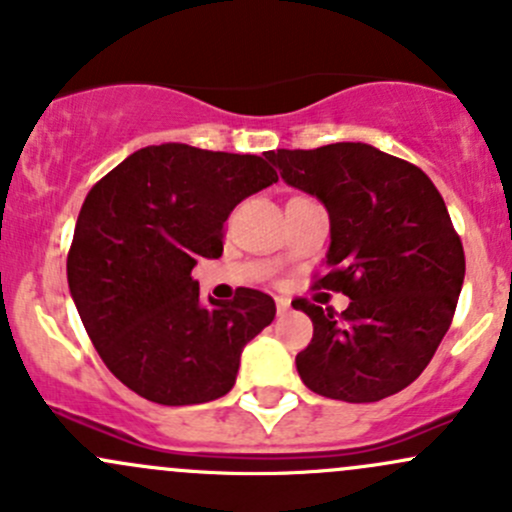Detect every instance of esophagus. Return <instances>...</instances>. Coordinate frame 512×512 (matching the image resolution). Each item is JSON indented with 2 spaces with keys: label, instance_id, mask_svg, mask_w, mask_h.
<instances>
[{
  "label": "esophagus",
  "instance_id": "34e87169",
  "mask_svg": "<svg viewBox=\"0 0 512 512\" xmlns=\"http://www.w3.org/2000/svg\"><path fill=\"white\" fill-rule=\"evenodd\" d=\"M275 302H277V314H280V317H285L289 309H292L289 307V299H285V297H277Z\"/></svg>",
  "mask_w": 512,
  "mask_h": 512
}]
</instances>
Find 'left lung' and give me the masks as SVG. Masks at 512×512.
Wrapping results in <instances>:
<instances>
[{
    "mask_svg": "<svg viewBox=\"0 0 512 512\" xmlns=\"http://www.w3.org/2000/svg\"><path fill=\"white\" fill-rule=\"evenodd\" d=\"M292 188L329 213L327 275L314 287L347 294L342 314L294 299L314 324L297 354L304 386L369 404L421 376L451 327L466 255L426 173L366 143L267 151Z\"/></svg>",
    "mask_w": 512,
    "mask_h": 512,
    "instance_id": "left-lung-1",
    "label": "left lung"
}]
</instances>
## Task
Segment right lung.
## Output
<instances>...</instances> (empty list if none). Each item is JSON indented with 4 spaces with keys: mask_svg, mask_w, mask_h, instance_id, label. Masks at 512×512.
Wrapping results in <instances>:
<instances>
[{
    "mask_svg": "<svg viewBox=\"0 0 512 512\" xmlns=\"http://www.w3.org/2000/svg\"><path fill=\"white\" fill-rule=\"evenodd\" d=\"M277 183L260 156L163 143L131 153L89 190L66 275L98 356L118 381L163 406L205 404L232 389L240 354L275 319V299L240 287L232 302L190 277L223 255L237 203Z\"/></svg>",
    "mask_w": 512,
    "mask_h": 512,
    "instance_id": "add662e5",
    "label": "right lung"
}]
</instances>
